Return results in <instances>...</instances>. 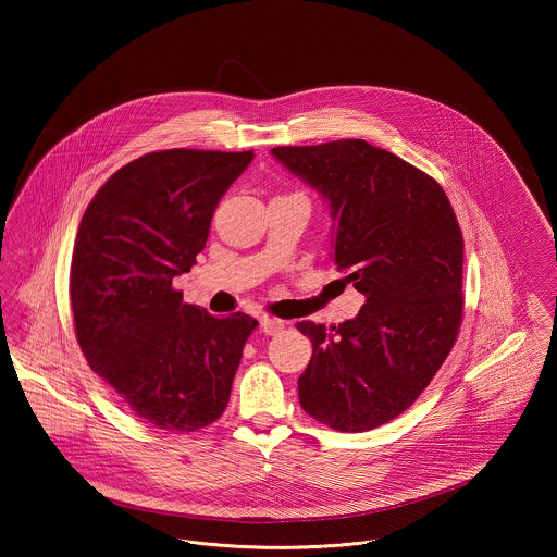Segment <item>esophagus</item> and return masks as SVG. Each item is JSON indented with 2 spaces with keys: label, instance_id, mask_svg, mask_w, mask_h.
<instances>
[{
  "label": "esophagus",
  "instance_id": "esophagus-1",
  "mask_svg": "<svg viewBox=\"0 0 557 557\" xmlns=\"http://www.w3.org/2000/svg\"><path fill=\"white\" fill-rule=\"evenodd\" d=\"M286 321L275 318H261V330L265 332L267 336H277L280 332H284Z\"/></svg>",
  "mask_w": 557,
  "mask_h": 557
}]
</instances>
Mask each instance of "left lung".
<instances>
[{"instance_id": "1", "label": "left lung", "mask_w": 557, "mask_h": 557, "mask_svg": "<svg viewBox=\"0 0 557 557\" xmlns=\"http://www.w3.org/2000/svg\"><path fill=\"white\" fill-rule=\"evenodd\" d=\"M271 154L332 207V261L366 296L359 315L298 321L313 357L302 409L341 432L395 420L449 357L463 321V236L449 198L422 169L366 139L277 146Z\"/></svg>"}]
</instances>
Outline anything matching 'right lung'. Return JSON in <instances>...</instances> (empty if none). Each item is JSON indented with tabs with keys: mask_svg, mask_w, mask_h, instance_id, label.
Masks as SVG:
<instances>
[{
	"mask_svg": "<svg viewBox=\"0 0 557 557\" xmlns=\"http://www.w3.org/2000/svg\"><path fill=\"white\" fill-rule=\"evenodd\" d=\"M255 152L160 150L110 175L83 212L69 277L89 368L141 422L175 434L216 422L259 321L184 302L173 277L202 252L221 196Z\"/></svg>",
	"mask_w": 557,
	"mask_h": 557,
	"instance_id": "obj_1",
	"label": "right lung"
}]
</instances>
